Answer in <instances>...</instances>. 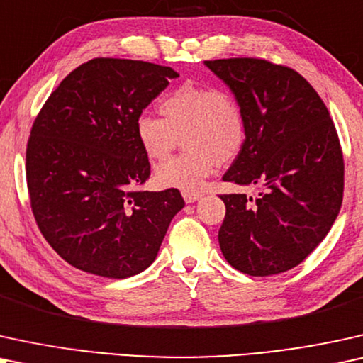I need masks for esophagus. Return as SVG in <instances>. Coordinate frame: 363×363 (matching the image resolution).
I'll return each mask as SVG.
<instances>
[{
    "mask_svg": "<svg viewBox=\"0 0 363 363\" xmlns=\"http://www.w3.org/2000/svg\"><path fill=\"white\" fill-rule=\"evenodd\" d=\"M182 197H184V201L187 202V204H191V202H196V201H199L201 197H202V194L201 192H182Z\"/></svg>",
    "mask_w": 363,
    "mask_h": 363,
    "instance_id": "esophagus-1",
    "label": "esophagus"
}]
</instances>
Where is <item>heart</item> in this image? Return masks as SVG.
Returning a JSON list of instances; mask_svg holds the SVG:
<instances>
[{
	"label": "heart",
	"mask_w": 363,
	"mask_h": 363,
	"mask_svg": "<svg viewBox=\"0 0 363 363\" xmlns=\"http://www.w3.org/2000/svg\"><path fill=\"white\" fill-rule=\"evenodd\" d=\"M162 118L143 113L134 133L149 161H162L184 139L186 151L154 169V182L166 189L196 192L217 164L239 156L247 136L240 101L229 89L186 83L159 103Z\"/></svg>",
	"instance_id": "heart-1"
}]
</instances>
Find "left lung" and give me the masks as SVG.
Here are the masks:
<instances>
[{
	"mask_svg": "<svg viewBox=\"0 0 363 363\" xmlns=\"http://www.w3.org/2000/svg\"><path fill=\"white\" fill-rule=\"evenodd\" d=\"M240 101L247 136L224 181L260 186L224 194L222 254L240 272L291 270L328 234L344 197V156L315 89L291 67L254 57L204 61Z\"/></svg>",
	"mask_w": 363,
	"mask_h": 363,
	"instance_id": "1",
	"label": "left lung"
}]
</instances>
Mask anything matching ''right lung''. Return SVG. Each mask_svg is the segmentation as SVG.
Segmentation results:
<instances>
[{"label":"right lung","instance_id":"obj_1","mask_svg":"<svg viewBox=\"0 0 363 363\" xmlns=\"http://www.w3.org/2000/svg\"><path fill=\"white\" fill-rule=\"evenodd\" d=\"M179 74L146 61L96 57L69 72L33 124L31 209L52 249L84 272L125 279L157 257L177 189L139 191L151 174L134 123Z\"/></svg>","mask_w":363,"mask_h":363}]
</instances>
